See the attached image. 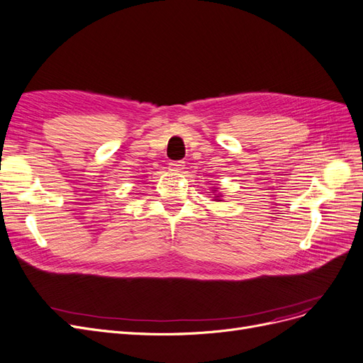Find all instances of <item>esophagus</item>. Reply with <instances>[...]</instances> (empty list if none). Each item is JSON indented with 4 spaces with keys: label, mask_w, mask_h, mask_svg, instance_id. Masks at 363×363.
Masks as SVG:
<instances>
[{
    "label": "esophagus",
    "mask_w": 363,
    "mask_h": 363,
    "mask_svg": "<svg viewBox=\"0 0 363 363\" xmlns=\"http://www.w3.org/2000/svg\"><path fill=\"white\" fill-rule=\"evenodd\" d=\"M169 168H171V171L182 172V169H184V162L183 160H172V162H169Z\"/></svg>",
    "instance_id": "esophagus-1"
}]
</instances>
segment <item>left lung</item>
<instances>
[{"mask_svg":"<svg viewBox=\"0 0 363 363\" xmlns=\"http://www.w3.org/2000/svg\"><path fill=\"white\" fill-rule=\"evenodd\" d=\"M211 191H213V194H211V192H208V194L213 195V196H211V198H213V201H222V195L216 192L218 187H211Z\"/></svg>","mask_w":363,"mask_h":363,"instance_id":"8db88e82","label":"left lung"}]
</instances>
